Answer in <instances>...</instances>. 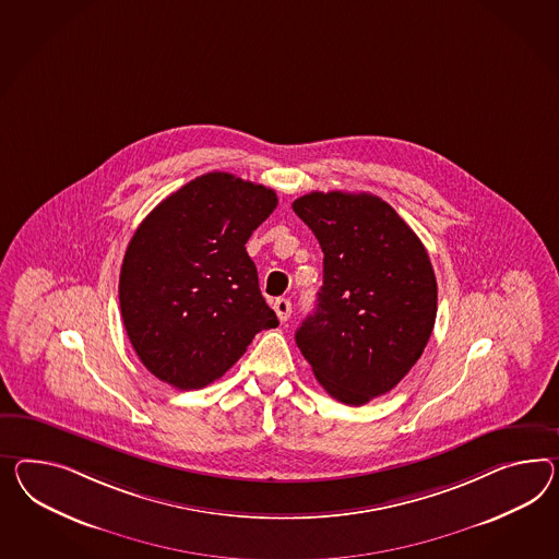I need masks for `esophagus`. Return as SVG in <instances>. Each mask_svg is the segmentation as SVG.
<instances>
[{"mask_svg":"<svg viewBox=\"0 0 559 559\" xmlns=\"http://www.w3.org/2000/svg\"><path fill=\"white\" fill-rule=\"evenodd\" d=\"M273 310L280 318V322H286L287 318L292 316V301L286 298H280V300L273 301Z\"/></svg>","mask_w":559,"mask_h":559,"instance_id":"obj_1","label":"esophagus"}]
</instances>
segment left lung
<instances>
[{
    "instance_id": "1",
    "label": "left lung",
    "mask_w": 559,
    "mask_h": 559,
    "mask_svg": "<svg viewBox=\"0 0 559 559\" xmlns=\"http://www.w3.org/2000/svg\"><path fill=\"white\" fill-rule=\"evenodd\" d=\"M292 209L324 253V284L296 343L334 400L365 405L397 385L430 341L438 286L428 251L367 192H310Z\"/></svg>"
}]
</instances>
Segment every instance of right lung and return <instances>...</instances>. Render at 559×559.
Instances as JSON below:
<instances>
[{"label":"right lung","mask_w":559,"mask_h":559,"mask_svg":"<svg viewBox=\"0 0 559 559\" xmlns=\"http://www.w3.org/2000/svg\"><path fill=\"white\" fill-rule=\"evenodd\" d=\"M272 188L202 174L133 233L119 275L123 326L145 369L190 391L211 385L277 316L245 243L272 215Z\"/></svg>","instance_id":"add662e5"}]
</instances>
